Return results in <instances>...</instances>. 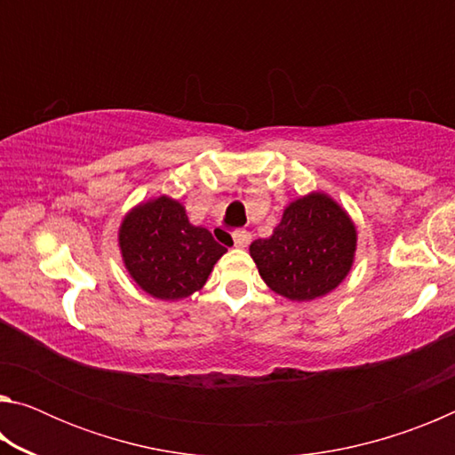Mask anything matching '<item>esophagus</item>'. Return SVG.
Masks as SVG:
<instances>
[{"label": "esophagus", "instance_id": "1", "mask_svg": "<svg viewBox=\"0 0 455 455\" xmlns=\"http://www.w3.org/2000/svg\"><path fill=\"white\" fill-rule=\"evenodd\" d=\"M233 241L238 249H244V246H249L251 243V233L249 230H236V233H233Z\"/></svg>", "mask_w": 455, "mask_h": 455}]
</instances>
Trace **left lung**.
Listing matches in <instances>:
<instances>
[{"label":"left lung","mask_w":455,"mask_h":455,"mask_svg":"<svg viewBox=\"0 0 455 455\" xmlns=\"http://www.w3.org/2000/svg\"><path fill=\"white\" fill-rule=\"evenodd\" d=\"M355 243V227L341 206L313 192L287 206L273 236L251 244V257L275 292L311 301L347 276Z\"/></svg>","instance_id":"8db88e82"}]
</instances>
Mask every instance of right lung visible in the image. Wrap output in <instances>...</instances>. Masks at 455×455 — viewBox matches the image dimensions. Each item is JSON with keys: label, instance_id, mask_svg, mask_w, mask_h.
Listing matches in <instances>:
<instances>
[{"label": "right lung", "instance_id": "add662e5", "mask_svg": "<svg viewBox=\"0 0 455 455\" xmlns=\"http://www.w3.org/2000/svg\"><path fill=\"white\" fill-rule=\"evenodd\" d=\"M120 249L140 289L164 301L198 291L227 252L209 230L190 225L180 203L166 196L128 214L120 227Z\"/></svg>", "mask_w": 455, "mask_h": 455}]
</instances>
